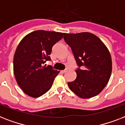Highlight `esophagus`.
Returning <instances> with one entry per match:
<instances>
[{
    "label": "esophagus",
    "mask_w": 125,
    "mask_h": 125,
    "mask_svg": "<svg viewBox=\"0 0 125 125\" xmlns=\"http://www.w3.org/2000/svg\"><path fill=\"white\" fill-rule=\"evenodd\" d=\"M67 71V69H65V70H62V71H61V72L63 73H65Z\"/></svg>",
    "instance_id": "esophagus-1"
}]
</instances>
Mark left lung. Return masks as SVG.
I'll use <instances>...</instances> for the list:
<instances>
[{
	"instance_id": "8db88e82",
	"label": "left lung",
	"mask_w": 125,
	"mask_h": 125,
	"mask_svg": "<svg viewBox=\"0 0 125 125\" xmlns=\"http://www.w3.org/2000/svg\"><path fill=\"white\" fill-rule=\"evenodd\" d=\"M76 63L83 70H76V78L68 82L69 89L78 97L88 99L97 95L108 82L112 70L110 51L100 39L90 32L63 33Z\"/></svg>"
}]
</instances>
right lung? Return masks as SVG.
<instances>
[{"instance_id": "obj_1", "label": "right lung", "mask_w": 125, "mask_h": 125, "mask_svg": "<svg viewBox=\"0 0 125 125\" xmlns=\"http://www.w3.org/2000/svg\"><path fill=\"white\" fill-rule=\"evenodd\" d=\"M62 32L36 30L22 38L13 57V73L19 86L30 97L37 98L52 87L59 71L43 65L51 60L55 43L62 40Z\"/></svg>"}]
</instances>
